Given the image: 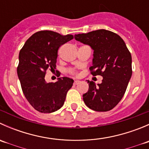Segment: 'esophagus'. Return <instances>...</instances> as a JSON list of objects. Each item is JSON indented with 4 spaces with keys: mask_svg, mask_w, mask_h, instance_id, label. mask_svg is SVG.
Segmentation results:
<instances>
[{
    "mask_svg": "<svg viewBox=\"0 0 149 149\" xmlns=\"http://www.w3.org/2000/svg\"><path fill=\"white\" fill-rule=\"evenodd\" d=\"M80 81H74V85H78L79 84H80Z\"/></svg>",
    "mask_w": 149,
    "mask_h": 149,
    "instance_id": "obj_1",
    "label": "esophagus"
}]
</instances>
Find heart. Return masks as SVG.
<instances>
[{
  "instance_id": "obj_1",
  "label": "heart",
  "mask_w": 149,
  "mask_h": 149,
  "mask_svg": "<svg viewBox=\"0 0 149 149\" xmlns=\"http://www.w3.org/2000/svg\"><path fill=\"white\" fill-rule=\"evenodd\" d=\"M68 72L70 73H71V74H73V75H76V72L75 71V70H73V69H69Z\"/></svg>"
}]
</instances>
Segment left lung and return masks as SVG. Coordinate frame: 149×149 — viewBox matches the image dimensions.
<instances>
[{
    "label": "left lung",
    "instance_id": "left-lung-1",
    "mask_svg": "<svg viewBox=\"0 0 149 149\" xmlns=\"http://www.w3.org/2000/svg\"><path fill=\"white\" fill-rule=\"evenodd\" d=\"M74 37L94 49L91 73L103 77L97 86L88 81V91L83 95L84 103L97 112L111 110L122 100L131 78L130 51L118 34L106 29L76 34Z\"/></svg>",
    "mask_w": 149,
    "mask_h": 149
}]
</instances>
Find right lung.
<instances>
[{
	"label": "right lung",
	"instance_id": "right-lung-1",
	"mask_svg": "<svg viewBox=\"0 0 149 149\" xmlns=\"http://www.w3.org/2000/svg\"><path fill=\"white\" fill-rule=\"evenodd\" d=\"M73 39L72 34L61 35L49 30L34 33L26 40L19 55L17 74L25 97L42 113H51L61 108L73 79L59 78L55 83L45 80L47 70L56 67L58 50Z\"/></svg>",
	"mask_w": 149,
	"mask_h": 149
}]
</instances>
